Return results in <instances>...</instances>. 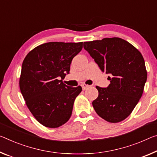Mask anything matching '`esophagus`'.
I'll list each match as a JSON object with an SVG mask.
<instances>
[{
  "label": "esophagus",
  "mask_w": 157,
  "mask_h": 157,
  "mask_svg": "<svg viewBox=\"0 0 157 157\" xmlns=\"http://www.w3.org/2000/svg\"><path fill=\"white\" fill-rule=\"evenodd\" d=\"M82 89H83V90H85V89H86L89 87V85H87V84H82Z\"/></svg>",
  "instance_id": "1"
}]
</instances>
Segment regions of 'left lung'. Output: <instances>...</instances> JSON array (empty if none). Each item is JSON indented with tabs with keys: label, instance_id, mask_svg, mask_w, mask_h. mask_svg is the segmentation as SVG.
<instances>
[{
	"label": "left lung",
	"instance_id": "1",
	"mask_svg": "<svg viewBox=\"0 0 157 157\" xmlns=\"http://www.w3.org/2000/svg\"><path fill=\"white\" fill-rule=\"evenodd\" d=\"M84 48L110 76L108 87L96 86L94 110L108 122H120L130 115L143 95L147 78L143 56L128 42L115 37L84 42Z\"/></svg>",
	"mask_w": 157,
	"mask_h": 157
}]
</instances>
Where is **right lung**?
Returning a JSON list of instances; mask_svg holds the SVG:
<instances>
[{"label": "right lung", "instance_id": "right-lung-1", "mask_svg": "<svg viewBox=\"0 0 157 157\" xmlns=\"http://www.w3.org/2000/svg\"><path fill=\"white\" fill-rule=\"evenodd\" d=\"M82 46V42H50L35 47L24 59L21 94L31 114L45 127L58 128L71 118L74 101L82 89L67 86L62 79Z\"/></svg>", "mask_w": 157, "mask_h": 157}]
</instances>
